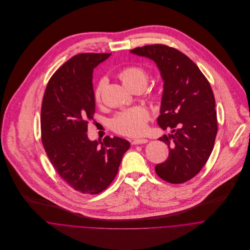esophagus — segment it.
I'll return each instance as SVG.
<instances>
[{
  "label": "esophagus",
  "mask_w": 250,
  "mask_h": 250,
  "mask_svg": "<svg viewBox=\"0 0 250 250\" xmlns=\"http://www.w3.org/2000/svg\"><path fill=\"white\" fill-rule=\"evenodd\" d=\"M147 143V140L145 138H137V139H133L132 144L133 145H141V144H146Z\"/></svg>",
  "instance_id": "1"
}]
</instances>
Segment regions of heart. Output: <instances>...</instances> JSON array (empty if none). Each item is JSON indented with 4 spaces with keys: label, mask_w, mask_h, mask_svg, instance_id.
Returning <instances> with one entry per match:
<instances>
[{
    "label": "heart",
    "mask_w": 250,
    "mask_h": 250,
    "mask_svg": "<svg viewBox=\"0 0 250 250\" xmlns=\"http://www.w3.org/2000/svg\"><path fill=\"white\" fill-rule=\"evenodd\" d=\"M119 79L129 90L136 87H144L148 80L147 72L140 66H128L118 74ZM106 83L104 79L99 81L95 91L94 98L96 102L101 101L103 89ZM149 118V113L143 106H135L128 110L119 112L111 121L112 129L123 135H137L146 129V124Z\"/></svg>",
    "instance_id": "obj_1"
}]
</instances>
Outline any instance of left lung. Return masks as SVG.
I'll return each mask as SVG.
<instances>
[{"label": "left lung", "mask_w": 250, "mask_h": 250, "mask_svg": "<svg viewBox=\"0 0 250 250\" xmlns=\"http://www.w3.org/2000/svg\"><path fill=\"white\" fill-rule=\"evenodd\" d=\"M132 54L153 60L161 72L164 91L158 124L172 134L159 140L169 148L168 159L157 165V174L178 184L193 178L207 163L217 132L212 87L197 65L177 49L163 44L138 47Z\"/></svg>", "instance_id": "left-lung-1"}]
</instances>
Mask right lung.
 Listing matches in <instances>:
<instances>
[{
  "instance_id": "right-lung-1",
  "label": "right lung",
  "mask_w": 250,
  "mask_h": 250,
  "mask_svg": "<svg viewBox=\"0 0 250 250\" xmlns=\"http://www.w3.org/2000/svg\"><path fill=\"white\" fill-rule=\"evenodd\" d=\"M110 54L83 53L72 57L51 77L41 106V139L49 161L75 190L98 194L115 178L130 143L109 136L90 141L87 123L95 112L93 69Z\"/></svg>"
}]
</instances>
